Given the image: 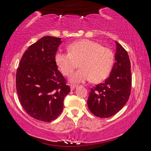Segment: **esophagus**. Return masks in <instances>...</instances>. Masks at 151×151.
<instances>
[{
    "label": "esophagus",
    "mask_w": 151,
    "mask_h": 151,
    "mask_svg": "<svg viewBox=\"0 0 151 151\" xmlns=\"http://www.w3.org/2000/svg\"><path fill=\"white\" fill-rule=\"evenodd\" d=\"M77 88V86H76V85H70V89L72 91H73L74 89H75V88Z\"/></svg>",
    "instance_id": "34e87169"
}]
</instances>
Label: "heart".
Instances as JSON below:
<instances>
[{
    "mask_svg": "<svg viewBox=\"0 0 151 151\" xmlns=\"http://www.w3.org/2000/svg\"><path fill=\"white\" fill-rule=\"evenodd\" d=\"M68 50H58L55 60L65 76L71 75L80 65L81 68L70 76L71 83H85L91 79L93 83H99L109 75L114 62L113 52L109 48L93 40L83 39L70 45Z\"/></svg>",
    "mask_w": 151,
    "mask_h": 151,
    "instance_id": "obj_1",
    "label": "heart"
}]
</instances>
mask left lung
Returning a JSON list of instances; mask_svg holds the SVG:
<instances>
[{
	"mask_svg": "<svg viewBox=\"0 0 151 151\" xmlns=\"http://www.w3.org/2000/svg\"><path fill=\"white\" fill-rule=\"evenodd\" d=\"M116 42L113 67L104 83L91 88L87 104L96 116L109 118L122 109L128 101L131 89V63L124 48Z\"/></svg>",
	"mask_w": 151,
	"mask_h": 151,
	"instance_id": "8db88e82",
	"label": "left lung"
}]
</instances>
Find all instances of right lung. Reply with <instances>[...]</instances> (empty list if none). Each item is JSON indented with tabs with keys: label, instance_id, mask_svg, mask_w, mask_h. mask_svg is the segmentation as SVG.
<instances>
[{
	"label": "right lung",
	"instance_id": "right-lung-1",
	"mask_svg": "<svg viewBox=\"0 0 151 151\" xmlns=\"http://www.w3.org/2000/svg\"><path fill=\"white\" fill-rule=\"evenodd\" d=\"M60 38L46 36L30 45L20 60L16 87L20 104L28 114L39 121L50 122L63 110L70 86L56 63Z\"/></svg>",
	"mask_w": 151,
	"mask_h": 151
}]
</instances>
